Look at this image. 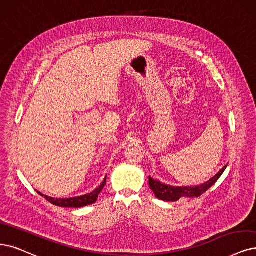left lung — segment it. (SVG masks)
<instances>
[{"instance_id": "obj_1", "label": "left lung", "mask_w": 256, "mask_h": 256, "mask_svg": "<svg viewBox=\"0 0 256 256\" xmlns=\"http://www.w3.org/2000/svg\"><path fill=\"white\" fill-rule=\"evenodd\" d=\"M226 166H224L220 171L217 173L213 178H211L209 182L202 186H182V188H175L171 186L164 184L158 180H154L153 178L148 177V184L150 190H152L158 200H166V202H177L179 198L182 197H198L202 195L204 192H206L209 188L218 180V178L222 176L224 171L226 170Z\"/></svg>"}]
</instances>
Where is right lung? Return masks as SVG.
<instances>
[{
  "label": "right lung",
  "mask_w": 256,
  "mask_h": 256,
  "mask_svg": "<svg viewBox=\"0 0 256 256\" xmlns=\"http://www.w3.org/2000/svg\"><path fill=\"white\" fill-rule=\"evenodd\" d=\"M106 177L104 178L103 182L96 188V190L92 191L90 194L83 195V196H79V197H72V198H52L50 196L43 195L42 193H39V195H41L42 197H44L47 202H50V204L58 206H65V208H81V206H85L92 204L94 202H96L98 195L101 193L102 188L106 186Z\"/></svg>",
  "instance_id": "add662e5"
}]
</instances>
